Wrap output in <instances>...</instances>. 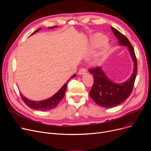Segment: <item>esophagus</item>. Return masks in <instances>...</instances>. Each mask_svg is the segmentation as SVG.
Returning a JSON list of instances; mask_svg holds the SVG:
<instances>
[{
  "instance_id": "esophagus-1",
  "label": "esophagus",
  "mask_w": 151,
  "mask_h": 151,
  "mask_svg": "<svg viewBox=\"0 0 151 151\" xmlns=\"http://www.w3.org/2000/svg\"><path fill=\"white\" fill-rule=\"evenodd\" d=\"M86 73V69L82 68H81V69L80 70V71H79L78 74L80 75H82L85 74Z\"/></svg>"
}]
</instances>
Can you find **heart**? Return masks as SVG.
<instances>
[{"label":"heart","instance_id":"heart-1","mask_svg":"<svg viewBox=\"0 0 151 151\" xmlns=\"http://www.w3.org/2000/svg\"><path fill=\"white\" fill-rule=\"evenodd\" d=\"M105 39V36L103 35H97L96 37L94 38L93 41L92 43V47H96L98 46L100 43L104 41V40ZM109 50V45L108 43H105L103 45L102 47H101V50L100 52L96 55V56L93 59V62L95 64H97L99 62H100L101 59L104 58L105 55L107 54L108 51Z\"/></svg>","mask_w":151,"mask_h":151}]
</instances>
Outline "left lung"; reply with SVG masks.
<instances>
[{"label": "left lung", "instance_id": "1", "mask_svg": "<svg viewBox=\"0 0 151 151\" xmlns=\"http://www.w3.org/2000/svg\"><path fill=\"white\" fill-rule=\"evenodd\" d=\"M111 28L118 40V44L127 47L134 68L130 78L120 83L110 80L101 67L89 70V72L93 75V84L89 92L90 96L98 105L106 108L118 106L130 96L137 74V58L132 44L119 31L113 27Z\"/></svg>", "mask_w": 151, "mask_h": 151}]
</instances>
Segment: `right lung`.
Returning <instances> with one entry per match:
<instances>
[{"instance_id":"right-lung-1","label":"right lung","mask_w":151,"mask_h":151,"mask_svg":"<svg viewBox=\"0 0 151 151\" xmlns=\"http://www.w3.org/2000/svg\"><path fill=\"white\" fill-rule=\"evenodd\" d=\"M55 27H58V26H53V27H48V29H52ZM42 28H39L37 30L31 34V35H34V34L37 33V32L39 30H40ZM76 76V74L73 75L71 76L70 79L71 78H73ZM69 82V80L63 84V86L62 87V88L56 92L54 95L49 99H47L46 100H41V101H34V100H31L30 99H28L26 97H24L23 95L20 92V95L21 97L24 101V102L25 103L26 105H27L29 108L33 109L34 110H37V111H48L51 110L54 108L56 107L60 101L62 100L65 96V91L67 88V85Z\"/></svg>"}]
</instances>
